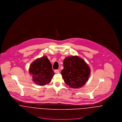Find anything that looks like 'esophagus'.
Segmentation results:
<instances>
[{
	"instance_id": "34e87169",
	"label": "esophagus",
	"mask_w": 122,
	"mask_h": 122,
	"mask_svg": "<svg viewBox=\"0 0 122 122\" xmlns=\"http://www.w3.org/2000/svg\"><path fill=\"white\" fill-rule=\"evenodd\" d=\"M54 72L55 73H59V70H54Z\"/></svg>"
}]
</instances>
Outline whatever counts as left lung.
Segmentation results:
<instances>
[{
	"instance_id": "obj_1",
	"label": "left lung",
	"mask_w": 122,
	"mask_h": 122,
	"mask_svg": "<svg viewBox=\"0 0 122 122\" xmlns=\"http://www.w3.org/2000/svg\"><path fill=\"white\" fill-rule=\"evenodd\" d=\"M61 75L65 83L72 88L82 87L86 83L91 70L86 62L78 56H68L63 61Z\"/></svg>"
}]
</instances>
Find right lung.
Returning <instances> with one entry per match:
<instances>
[{
  "label": "right lung",
  "mask_w": 122,
  "mask_h": 122,
  "mask_svg": "<svg viewBox=\"0 0 122 122\" xmlns=\"http://www.w3.org/2000/svg\"><path fill=\"white\" fill-rule=\"evenodd\" d=\"M29 73L35 84L41 86L49 84L54 75L52 64L46 56L35 60L30 65Z\"/></svg>",
  "instance_id": "obj_1"
}]
</instances>
